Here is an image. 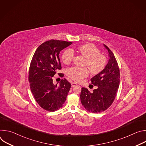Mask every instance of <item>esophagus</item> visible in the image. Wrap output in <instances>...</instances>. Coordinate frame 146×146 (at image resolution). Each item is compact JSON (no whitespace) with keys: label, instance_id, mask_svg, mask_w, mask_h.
<instances>
[{"label":"esophagus","instance_id":"1","mask_svg":"<svg viewBox=\"0 0 146 146\" xmlns=\"http://www.w3.org/2000/svg\"><path fill=\"white\" fill-rule=\"evenodd\" d=\"M71 85H72V87H74L76 86L77 84H76V82H72V83H71Z\"/></svg>","mask_w":146,"mask_h":146}]
</instances>
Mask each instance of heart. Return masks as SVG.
Returning a JSON list of instances; mask_svg holds the SVG:
<instances>
[{"instance_id":"obj_1","label":"heart","mask_w":146,"mask_h":146,"mask_svg":"<svg viewBox=\"0 0 146 146\" xmlns=\"http://www.w3.org/2000/svg\"><path fill=\"white\" fill-rule=\"evenodd\" d=\"M78 52L86 58L84 65L88 66L93 74L100 73L105 68L106 64V58L100 54V51L95 45L88 43L81 45L78 48ZM74 56L72 50L65 51L62 55V60L65 64H69ZM89 74V70L87 68L73 67L67 70V75L73 80L79 82Z\"/></svg>"}]
</instances>
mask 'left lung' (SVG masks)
<instances>
[{"label": "left lung", "mask_w": 146, "mask_h": 146, "mask_svg": "<svg viewBox=\"0 0 146 146\" xmlns=\"http://www.w3.org/2000/svg\"><path fill=\"white\" fill-rule=\"evenodd\" d=\"M104 46L109 52V62L102 72L91 79L92 84L98 87L92 92L82 87L80 94L82 105L92 113L105 111L111 105L119 85L120 73L115 56L108 46Z\"/></svg>", "instance_id": "left-lung-1"}]
</instances>
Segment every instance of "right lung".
<instances>
[{"mask_svg": "<svg viewBox=\"0 0 146 146\" xmlns=\"http://www.w3.org/2000/svg\"><path fill=\"white\" fill-rule=\"evenodd\" d=\"M72 44L50 40L40 45L32 57L29 70L31 90L38 105L47 111H55L62 108L71 87L65 78L61 80L59 86L54 84L52 77L62 68L60 51Z\"/></svg>", "mask_w": 146, "mask_h": 146, "instance_id": "1", "label": "right lung"}]
</instances>
